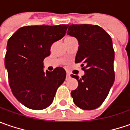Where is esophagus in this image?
<instances>
[{
  "mask_svg": "<svg viewBox=\"0 0 130 130\" xmlns=\"http://www.w3.org/2000/svg\"><path fill=\"white\" fill-rule=\"evenodd\" d=\"M69 78H70V74L67 73V79H69Z\"/></svg>",
  "mask_w": 130,
  "mask_h": 130,
  "instance_id": "esophagus-1",
  "label": "esophagus"
}]
</instances>
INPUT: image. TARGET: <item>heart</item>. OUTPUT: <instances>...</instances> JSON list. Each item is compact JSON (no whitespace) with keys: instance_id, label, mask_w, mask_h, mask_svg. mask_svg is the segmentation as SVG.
<instances>
[{"instance_id":"1","label":"heart","mask_w":130,"mask_h":130,"mask_svg":"<svg viewBox=\"0 0 130 130\" xmlns=\"http://www.w3.org/2000/svg\"><path fill=\"white\" fill-rule=\"evenodd\" d=\"M74 39H75L74 38H73L72 36H67V37H66L65 39H64V41H69V40H74Z\"/></svg>"}]
</instances>
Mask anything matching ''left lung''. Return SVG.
<instances>
[{
    "mask_svg": "<svg viewBox=\"0 0 130 130\" xmlns=\"http://www.w3.org/2000/svg\"><path fill=\"white\" fill-rule=\"evenodd\" d=\"M67 35L77 39L79 48L75 63H81L85 72L82 78L72 74L78 87L71 95L75 105L84 110L98 108L112 87L114 51L111 36L103 28L92 24H72Z\"/></svg>",
    "mask_w": 130,
    "mask_h": 130,
    "instance_id": "left-lung-1",
    "label": "left lung"
}]
</instances>
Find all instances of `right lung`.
<instances>
[{"instance_id":"obj_1","label":"right lung","mask_w":130,"mask_h":130,"mask_svg":"<svg viewBox=\"0 0 130 130\" xmlns=\"http://www.w3.org/2000/svg\"><path fill=\"white\" fill-rule=\"evenodd\" d=\"M68 24L34 25L19 28L8 39L5 56L8 83L13 95L24 106L42 110L53 103L66 72L56 67L44 72L43 60L52 44L65 35Z\"/></svg>"}]
</instances>
